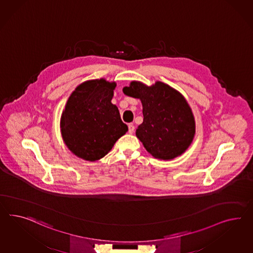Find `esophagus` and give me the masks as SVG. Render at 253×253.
<instances>
[{"mask_svg":"<svg viewBox=\"0 0 253 253\" xmlns=\"http://www.w3.org/2000/svg\"><path fill=\"white\" fill-rule=\"evenodd\" d=\"M134 131H135V126H134V125L129 124V125H128V133H129V134H133V133H134Z\"/></svg>","mask_w":253,"mask_h":253,"instance_id":"obj_1","label":"esophagus"}]
</instances>
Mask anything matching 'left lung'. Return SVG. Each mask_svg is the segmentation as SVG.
<instances>
[{
  "label": "left lung",
  "mask_w": 253,
  "mask_h": 253,
  "mask_svg": "<svg viewBox=\"0 0 253 253\" xmlns=\"http://www.w3.org/2000/svg\"><path fill=\"white\" fill-rule=\"evenodd\" d=\"M125 94L141 100L143 123L136 135L156 159L171 160L182 154L195 136V118L185 99L168 84L148 87L132 82Z\"/></svg>",
  "instance_id": "obj_1"
}]
</instances>
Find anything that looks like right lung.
I'll use <instances>...</instances> for the list:
<instances>
[{
    "label": "right lung",
    "instance_id": "obj_1",
    "mask_svg": "<svg viewBox=\"0 0 253 253\" xmlns=\"http://www.w3.org/2000/svg\"><path fill=\"white\" fill-rule=\"evenodd\" d=\"M116 83L104 79L79 85L69 98L61 117V134L72 153L97 161L110 151L128 130L117 105L112 104Z\"/></svg>",
    "mask_w": 253,
    "mask_h": 253
}]
</instances>
